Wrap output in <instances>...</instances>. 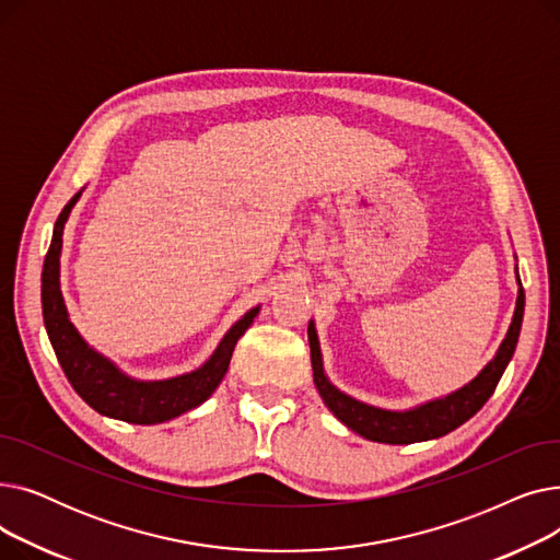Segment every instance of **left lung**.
Wrapping results in <instances>:
<instances>
[{"label": "left lung", "instance_id": "1", "mask_svg": "<svg viewBox=\"0 0 560 560\" xmlns=\"http://www.w3.org/2000/svg\"><path fill=\"white\" fill-rule=\"evenodd\" d=\"M515 279H517V302L513 322L506 331V338L499 345L494 359L463 388L445 395L429 399L420 406L408 410H388L378 408L365 401L349 397L347 393L338 390L329 376L325 374L322 365V351L315 331V322H308V345H311V365H313V381L315 388L327 404L331 413L351 431L372 440V443H386V445H410L422 443V440H433L440 435H447L450 431L458 429L463 422L472 418L477 410L490 399L494 393L499 378H502L506 365L513 359V351L517 347L520 329H522V315H524V290L517 275L515 265Z\"/></svg>", "mask_w": 560, "mask_h": 560}]
</instances>
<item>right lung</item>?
Wrapping results in <instances>:
<instances>
[{"instance_id": "right-lung-1", "label": "right lung", "mask_w": 560, "mask_h": 560, "mask_svg": "<svg viewBox=\"0 0 560 560\" xmlns=\"http://www.w3.org/2000/svg\"><path fill=\"white\" fill-rule=\"evenodd\" d=\"M79 197L81 192H77L66 203L61 215H58L51 233V245L43 265V319L54 354L77 395L88 406L95 408L97 413L131 424H161L172 418H179L215 393L229 370L235 342L252 327L260 306L249 308L235 322L220 340L211 359L201 368L159 381H140L125 374L110 359L100 354L97 349L81 338L68 315L61 292L63 229Z\"/></svg>"}]
</instances>
